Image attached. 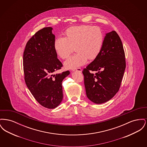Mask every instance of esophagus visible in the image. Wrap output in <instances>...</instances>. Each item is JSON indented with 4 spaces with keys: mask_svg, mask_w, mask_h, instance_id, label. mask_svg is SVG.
I'll return each mask as SVG.
<instances>
[{
    "mask_svg": "<svg viewBox=\"0 0 147 147\" xmlns=\"http://www.w3.org/2000/svg\"><path fill=\"white\" fill-rule=\"evenodd\" d=\"M74 70H75V71H79V72H80V73H81V72L82 71V69H81V68H77V69H76V70H74Z\"/></svg>",
    "mask_w": 147,
    "mask_h": 147,
    "instance_id": "esophagus-1",
    "label": "esophagus"
}]
</instances>
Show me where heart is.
<instances>
[{"instance_id": "heart-1", "label": "heart", "mask_w": 147, "mask_h": 147, "mask_svg": "<svg viewBox=\"0 0 147 147\" xmlns=\"http://www.w3.org/2000/svg\"><path fill=\"white\" fill-rule=\"evenodd\" d=\"M104 40L102 31L99 28L90 25L71 27L65 31V37L55 39L53 47L57 55L65 59L72 52L73 47L77 52L65 62L66 69L74 70L92 60L100 53Z\"/></svg>"}]
</instances>
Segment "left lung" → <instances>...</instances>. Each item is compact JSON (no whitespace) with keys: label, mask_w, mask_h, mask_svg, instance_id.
<instances>
[{"label":"left lung","mask_w":147,"mask_h":147,"mask_svg":"<svg viewBox=\"0 0 147 147\" xmlns=\"http://www.w3.org/2000/svg\"><path fill=\"white\" fill-rule=\"evenodd\" d=\"M126 68L122 41L115 31L106 34L100 53L84 69V85L88 98L101 104L111 99L119 91ZM90 71H95V75Z\"/></svg>","instance_id":"8db88e82"}]
</instances>
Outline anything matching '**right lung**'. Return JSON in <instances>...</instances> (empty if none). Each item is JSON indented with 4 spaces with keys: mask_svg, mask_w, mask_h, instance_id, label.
Listing matches in <instances>:
<instances>
[{
    "mask_svg": "<svg viewBox=\"0 0 147 147\" xmlns=\"http://www.w3.org/2000/svg\"><path fill=\"white\" fill-rule=\"evenodd\" d=\"M51 27L38 31L27 42L23 55L25 80L37 101L47 109H55L63 99L62 82L70 72L54 73L63 66L57 58Z\"/></svg>",
    "mask_w": 147,
    "mask_h": 147,
    "instance_id": "right-lung-1",
    "label": "right lung"
}]
</instances>
